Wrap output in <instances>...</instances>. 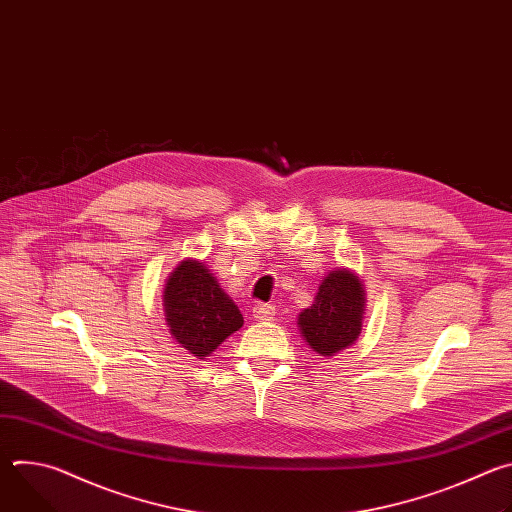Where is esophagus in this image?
I'll return each mask as SVG.
<instances>
[{"mask_svg": "<svg viewBox=\"0 0 512 512\" xmlns=\"http://www.w3.org/2000/svg\"><path fill=\"white\" fill-rule=\"evenodd\" d=\"M275 316V306L271 304H255L253 306V318L263 322V320H271Z\"/></svg>", "mask_w": 512, "mask_h": 512, "instance_id": "obj_1", "label": "esophagus"}]
</instances>
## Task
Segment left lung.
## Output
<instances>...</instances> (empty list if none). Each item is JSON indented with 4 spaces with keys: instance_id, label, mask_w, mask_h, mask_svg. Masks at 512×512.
Wrapping results in <instances>:
<instances>
[{
    "instance_id": "obj_1",
    "label": "left lung",
    "mask_w": 512,
    "mask_h": 512,
    "mask_svg": "<svg viewBox=\"0 0 512 512\" xmlns=\"http://www.w3.org/2000/svg\"><path fill=\"white\" fill-rule=\"evenodd\" d=\"M364 314V289L346 269L332 271L320 285L310 308L300 314V330L320 356H334L360 334Z\"/></svg>"
}]
</instances>
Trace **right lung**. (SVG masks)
Returning a JSON list of instances; mask_svg holds the SVG:
<instances>
[{
    "label": "right lung",
    "mask_w": 512,
    "mask_h": 512,
    "mask_svg": "<svg viewBox=\"0 0 512 512\" xmlns=\"http://www.w3.org/2000/svg\"><path fill=\"white\" fill-rule=\"evenodd\" d=\"M166 322L172 336L194 356H208L243 326L235 302L198 261H182L164 291Z\"/></svg>",
    "instance_id": "obj_1"
}]
</instances>
